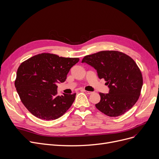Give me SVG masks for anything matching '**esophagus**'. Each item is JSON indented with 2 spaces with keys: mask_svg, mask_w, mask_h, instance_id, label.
I'll use <instances>...</instances> for the list:
<instances>
[{
  "mask_svg": "<svg viewBox=\"0 0 159 159\" xmlns=\"http://www.w3.org/2000/svg\"><path fill=\"white\" fill-rule=\"evenodd\" d=\"M84 92H85L87 94H90L93 93L92 92H90V91H87V90H84Z\"/></svg>",
  "mask_w": 159,
  "mask_h": 159,
  "instance_id": "obj_1",
  "label": "esophagus"
}]
</instances>
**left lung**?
<instances>
[{
	"label": "left lung",
	"mask_w": 159,
	"mask_h": 159,
	"mask_svg": "<svg viewBox=\"0 0 159 159\" xmlns=\"http://www.w3.org/2000/svg\"><path fill=\"white\" fill-rule=\"evenodd\" d=\"M96 70L100 79L106 81L109 92L100 93L96 107L103 114L116 117L131 109L139 100L143 85L142 73L134 60L118 51H101L82 59Z\"/></svg>",
	"instance_id": "8db88e82"
}]
</instances>
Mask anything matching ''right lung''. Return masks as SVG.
Segmentation results:
<instances>
[{
	"instance_id": "add662e5",
	"label": "right lung",
	"mask_w": 159,
	"mask_h": 159,
	"mask_svg": "<svg viewBox=\"0 0 159 159\" xmlns=\"http://www.w3.org/2000/svg\"><path fill=\"white\" fill-rule=\"evenodd\" d=\"M79 60L43 53L20 64L15 86L22 103L33 115L42 120H56L71 107L76 93L58 96L56 84L66 80Z\"/></svg>"
}]
</instances>
